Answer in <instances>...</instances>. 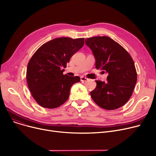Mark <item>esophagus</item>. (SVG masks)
I'll use <instances>...</instances> for the list:
<instances>
[{
	"mask_svg": "<svg viewBox=\"0 0 156 156\" xmlns=\"http://www.w3.org/2000/svg\"><path fill=\"white\" fill-rule=\"evenodd\" d=\"M80 80H81V81H87L88 80V79H87V78L83 77V76H81V77L80 78Z\"/></svg>",
	"mask_w": 156,
	"mask_h": 156,
	"instance_id": "1",
	"label": "esophagus"
}]
</instances>
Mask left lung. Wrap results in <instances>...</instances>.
<instances>
[{"label": "left lung", "mask_w": 156, "mask_h": 156, "mask_svg": "<svg viewBox=\"0 0 156 156\" xmlns=\"http://www.w3.org/2000/svg\"><path fill=\"white\" fill-rule=\"evenodd\" d=\"M95 59V68L107 73L108 81L96 80L90 95L99 107L107 110L118 109L132 95L137 74L132 57L125 49L108 37L85 39Z\"/></svg>", "instance_id": "obj_1"}]
</instances>
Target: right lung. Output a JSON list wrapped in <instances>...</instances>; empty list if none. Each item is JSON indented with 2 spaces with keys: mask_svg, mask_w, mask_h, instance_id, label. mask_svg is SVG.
<instances>
[{
  "mask_svg": "<svg viewBox=\"0 0 156 156\" xmlns=\"http://www.w3.org/2000/svg\"><path fill=\"white\" fill-rule=\"evenodd\" d=\"M83 38L61 37L43 44L33 55L27 66L30 91L43 108L59 107L69 96L70 88L79 82V76L63 75L71 57L84 45Z\"/></svg>",
  "mask_w": 156,
  "mask_h": 156,
  "instance_id": "right-lung-1",
  "label": "right lung"
}]
</instances>
